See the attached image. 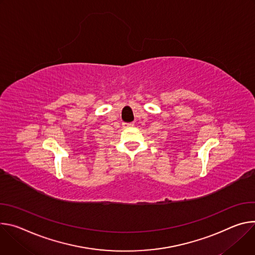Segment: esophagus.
<instances>
[{
  "label": "esophagus",
  "instance_id": "obj_1",
  "mask_svg": "<svg viewBox=\"0 0 255 255\" xmlns=\"http://www.w3.org/2000/svg\"><path fill=\"white\" fill-rule=\"evenodd\" d=\"M125 128H128V127H133V123H128V124H124Z\"/></svg>",
  "mask_w": 255,
  "mask_h": 255
}]
</instances>
